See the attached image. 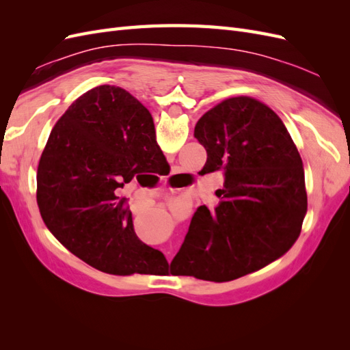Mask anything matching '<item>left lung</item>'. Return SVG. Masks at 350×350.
<instances>
[{"instance_id":"obj_1","label":"left lung","mask_w":350,"mask_h":350,"mask_svg":"<svg viewBox=\"0 0 350 350\" xmlns=\"http://www.w3.org/2000/svg\"><path fill=\"white\" fill-rule=\"evenodd\" d=\"M194 137L207 152L201 174L221 171L225 183L215 210L197 208L171 273L229 282L266 267L298 239L306 213L302 159L279 116L248 96L211 108Z\"/></svg>"}]
</instances>
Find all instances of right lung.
Returning <instances> with one entry per match:
<instances>
[{"instance_id":"right-lung-1","label":"right lung","mask_w":350,"mask_h":350,"mask_svg":"<svg viewBox=\"0 0 350 350\" xmlns=\"http://www.w3.org/2000/svg\"><path fill=\"white\" fill-rule=\"evenodd\" d=\"M166 161L150 112L126 90L98 86L52 129L38 166L36 200L54 237L103 273L130 276L167 267L161 251L137 238L116 189Z\"/></svg>"}]
</instances>
